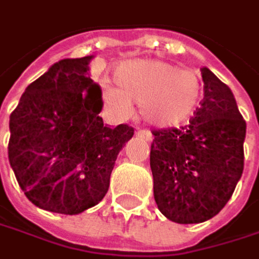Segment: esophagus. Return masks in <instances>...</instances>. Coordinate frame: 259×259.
<instances>
[{
    "label": "esophagus",
    "instance_id": "obj_1",
    "mask_svg": "<svg viewBox=\"0 0 259 259\" xmlns=\"http://www.w3.org/2000/svg\"><path fill=\"white\" fill-rule=\"evenodd\" d=\"M136 136L138 138H141V139H145V141H152V133L149 130H138V133H136Z\"/></svg>",
    "mask_w": 259,
    "mask_h": 259
}]
</instances>
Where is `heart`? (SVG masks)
<instances>
[{
	"mask_svg": "<svg viewBox=\"0 0 259 259\" xmlns=\"http://www.w3.org/2000/svg\"><path fill=\"white\" fill-rule=\"evenodd\" d=\"M114 81L101 85L103 104L126 118L138 103L142 118L155 127H175L193 117L201 100V81L193 69L159 59H133L114 69Z\"/></svg>",
	"mask_w": 259,
	"mask_h": 259,
	"instance_id": "heart-1",
	"label": "heart"
}]
</instances>
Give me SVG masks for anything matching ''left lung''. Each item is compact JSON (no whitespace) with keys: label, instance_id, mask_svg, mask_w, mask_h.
Wrapping results in <instances>:
<instances>
[{"label":"left lung","instance_id":"1","mask_svg":"<svg viewBox=\"0 0 259 259\" xmlns=\"http://www.w3.org/2000/svg\"><path fill=\"white\" fill-rule=\"evenodd\" d=\"M204 97L190 124L155 130L153 197L166 219L201 223L226 206L243 172L246 123L231 88L201 68Z\"/></svg>","mask_w":259,"mask_h":259}]
</instances>
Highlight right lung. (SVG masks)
<instances>
[{"label":"right lung","instance_id":"1","mask_svg":"<svg viewBox=\"0 0 259 259\" xmlns=\"http://www.w3.org/2000/svg\"><path fill=\"white\" fill-rule=\"evenodd\" d=\"M93 58L53 63L10 116V165L26 197L48 211L72 216L98 204L135 132L110 127L98 116L103 100L90 78Z\"/></svg>","mask_w":259,"mask_h":259}]
</instances>
